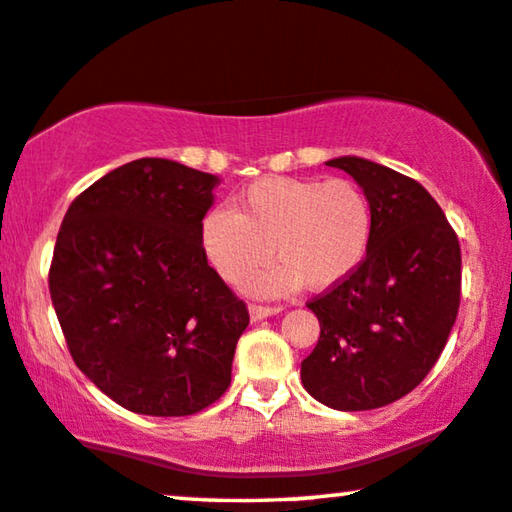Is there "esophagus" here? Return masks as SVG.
<instances>
[{"mask_svg": "<svg viewBox=\"0 0 512 512\" xmlns=\"http://www.w3.org/2000/svg\"><path fill=\"white\" fill-rule=\"evenodd\" d=\"M283 306H267V304H250V318L252 320H262V318H269V316H276V313H281Z\"/></svg>", "mask_w": 512, "mask_h": 512, "instance_id": "34e87169", "label": "esophagus"}]
</instances>
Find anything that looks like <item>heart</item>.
<instances>
[{"label":"heart","instance_id":"1","mask_svg":"<svg viewBox=\"0 0 512 512\" xmlns=\"http://www.w3.org/2000/svg\"><path fill=\"white\" fill-rule=\"evenodd\" d=\"M374 210L358 182L335 177H264L236 196L234 210L203 217L201 243L217 274L243 283L269 255L274 267L250 281L260 295H283L306 283L335 288L356 274L372 243Z\"/></svg>","mask_w":512,"mask_h":512}]
</instances>
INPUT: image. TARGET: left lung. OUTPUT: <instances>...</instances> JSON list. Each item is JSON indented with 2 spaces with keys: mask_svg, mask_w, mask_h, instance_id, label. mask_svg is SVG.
Here are the masks:
<instances>
[{
  "mask_svg": "<svg viewBox=\"0 0 512 512\" xmlns=\"http://www.w3.org/2000/svg\"><path fill=\"white\" fill-rule=\"evenodd\" d=\"M327 166L365 189L374 231L356 274L306 302L320 337L302 384L332 410H377L417 388L445 349L461 302L459 238L412 177L358 156Z\"/></svg>",
  "mask_w": 512,
  "mask_h": 512,
  "instance_id": "left-lung-1",
  "label": "left lung"
}]
</instances>
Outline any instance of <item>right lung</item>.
I'll use <instances>...</instances> for the list:
<instances>
[{
    "instance_id": "1",
    "label": "right lung",
    "mask_w": 512,
    "mask_h": 512,
    "mask_svg": "<svg viewBox=\"0 0 512 512\" xmlns=\"http://www.w3.org/2000/svg\"><path fill=\"white\" fill-rule=\"evenodd\" d=\"M217 182L177 161H131L84 189L58 231L49 290L67 349L131 412L187 417L231 384L250 316L201 243Z\"/></svg>"
}]
</instances>
